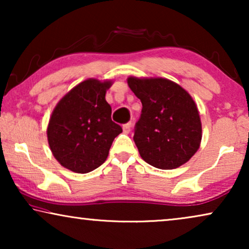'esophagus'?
<instances>
[{"instance_id":"34e87169","label":"esophagus","mask_w":249,"mask_h":249,"mask_svg":"<svg viewBox=\"0 0 249 249\" xmlns=\"http://www.w3.org/2000/svg\"><path fill=\"white\" fill-rule=\"evenodd\" d=\"M130 129H131V122H129V124L124 125V134H129V132H130Z\"/></svg>"}]
</instances>
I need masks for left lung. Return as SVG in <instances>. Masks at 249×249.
Masks as SVG:
<instances>
[{"mask_svg": "<svg viewBox=\"0 0 249 249\" xmlns=\"http://www.w3.org/2000/svg\"><path fill=\"white\" fill-rule=\"evenodd\" d=\"M128 86L142 104L134 141L142 159L172 170L198 151L202 122L188 91L165 78L128 77Z\"/></svg>", "mask_w": 249, "mask_h": 249, "instance_id": "left-lung-1", "label": "left lung"}]
</instances>
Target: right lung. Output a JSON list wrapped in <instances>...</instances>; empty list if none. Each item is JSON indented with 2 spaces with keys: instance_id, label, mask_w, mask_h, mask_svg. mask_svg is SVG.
<instances>
[{
  "instance_id": "obj_1",
  "label": "right lung",
  "mask_w": 249,
  "mask_h": 249,
  "mask_svg": "<svg viewBox=\"0 0 249 249\" xmlns=\"http://www.w3.org/2000/svg\"><path fill=\"white\" fill-rule=\"evenodd\" d=\"M111 80L86 79L64 95L54 107L47 125L51 152L64 168L87 173L103 164L112 142L122 132L111 120L105 100Z\"/></svg>"
}]
</instances>
